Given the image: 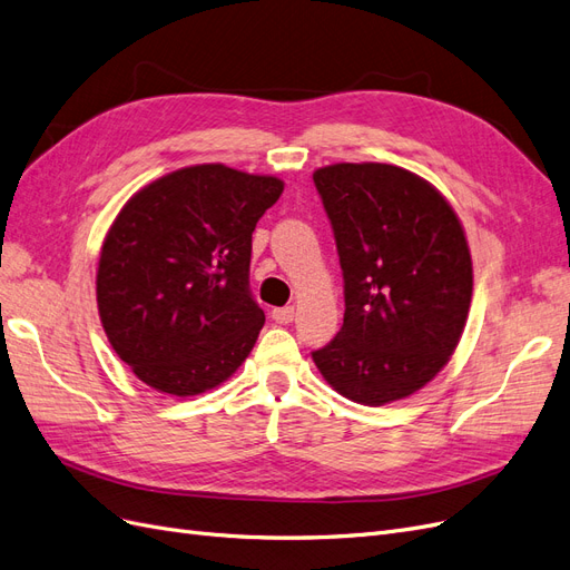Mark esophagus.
Listing matches in <instances>:
<instances>
[{
	"mask_svg": "<svg viewBox=\"0 0 570 570\" xmlns=\"http://www.w3.org/2000/svg\"><path fill=\"white\" fill-rule=\"evenodd\" d=\"M293 317H296V309H293V305L272 309V320L277 324H288V322H293Z\"/></svg>",
	"mask_w": 570,
	"mask_h": 570,
	"instance_id": "34e87169",
	"label": "esophagus"
}]
</instances>
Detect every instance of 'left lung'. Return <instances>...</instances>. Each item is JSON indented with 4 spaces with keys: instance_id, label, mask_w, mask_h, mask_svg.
<instances>
[{
    "instance_id": "left-lung-1",
    "label": "left lung",
    "mask_w": 570,
    "mask_h": 570,
    "mask_svg": "<svg viewBox=\"0 0 570 570\" xmlns=\"http://www.w3.org/2000/svg\"><path fill=\"white\" fill-rule=\"evenodd\" d=\"M343 269L345 315L312 353L334 391L379 407L443 370L464 332L473 269L456 213L419 175L336 163L312 175Z\"/></svg>"
}]
</instances>
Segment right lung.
Listing matches in <instances>:
<instances>
[{
	"instance_id": "1",
	"label": "right lung",
	"mask_w": 570,
	"mask_h": 570,
	"mask_svg": "<svg viewBox=\"0 0 570 570\" xmlns=\"http://www.w3.org/2000/svg\"><path fill=\"white\" fill-rule=\"evenodd\" d=\"M284 181L191 165L137 191L106 234L97 269L104 332L139 381L177 397L227 381L265 312L248 286L250 236Z\"/></svg>"
}]
</instances>
